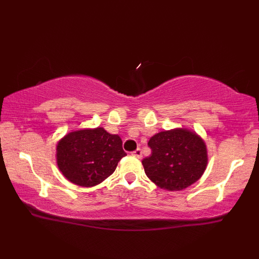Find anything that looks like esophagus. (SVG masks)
<instances>
[{
    "label": "esophagus",
    "instance_id": "obj_1",
    "mask_svg": "<svg viewBox=\"0 0 259 259\" xmlns=\"http://www.w3.org/2000/svg\"><path fill=\"white\" fill-rule=\"evenodd\" d=\"M131 154H133L135 157H137V159H140V157H142V150H140V148H137V150L136 151H134L133 153H131Z\"/></svg>",
    "mask_w": 259,
    "mask_h": 259
}]
</instances>
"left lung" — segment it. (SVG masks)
<instances>
[{"label": "left lung", "mask_w": 259, "mask_h": 259, "mask_svg": "<svg viewBox=\"0 0 259 259\" xmlns=\"http://www.w3.org/2000/svg\"><path fill=\"white\" fill-rule=\"evenodd\" d=\"M152 153L142 161L146 176L156 186L182 191L198 182L208 164L207 146L194 131H161L148 142Z\"/></svg>", "instance_id": "1"}]
</instances>
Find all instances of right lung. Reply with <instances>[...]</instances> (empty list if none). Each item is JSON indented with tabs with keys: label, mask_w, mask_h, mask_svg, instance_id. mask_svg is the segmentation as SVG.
Returning a JSON list of instances; mask_svg holds the SVG:
<instances>
[{
	"label": "right lung",
	"mask_w": 259,
	"mask_h": 259,
	"mask_svg": "<svg viewBox=\"0 0 259 259\" xmlns=\"http://www.w3.org/2000/svg\"><path fill=\"white\" fill-rule=\"evenodd\" d=\"M56 151L61 174L83 187L104 182L126 155L120 136L111 135L100 126L72 131L59 140Z\"/></svg>",
	"instance_id": "1"
}]
</instances>
